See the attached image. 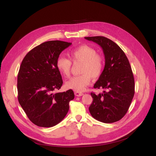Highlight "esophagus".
Masks as SVG:
<instances>
[{"instance_id": "34e87169", "label": "esophagus", "mask_w": 156, "mask_h": 156, "mask_svg": "<svg viewBox=\"0 0 156 156\" xmlns=\"http://www.w3.org/2000/svg\"><path fill=\"white\" fill-rule=\"evenodd\" d=\"M75 95L77 96H83V93L82 92H79V91H75Z\"/></svg>"}]
</instances>
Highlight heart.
Masks as SVG:
<instances>
[{"label":"heart","mask_w":156,"mask_h":156,"mask_svg":"<svg viewBox=\"0 0 156 156\" xmlns=\"http://www.w3.org/2000/svg\"><path fill=\"white\" fill-rule=\"evenodd\" d=\"M70 57L74 63H82L79 76L70 78L66 83V86L76 91H83L90 84L92 77L98 78L104 69V60L101 55L96 53L94 48L86 44L79 46L70 51ZM56 68L65 77L71 73L72 62L64 56H59L56 61Z\"/></svg>","instance_id":"1"}]
</instances>
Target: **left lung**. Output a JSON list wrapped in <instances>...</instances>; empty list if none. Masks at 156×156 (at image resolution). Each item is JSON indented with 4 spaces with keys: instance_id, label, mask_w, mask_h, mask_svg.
<instances>
[{
    "instance_id": "8db88e82",
    "label": "left lung",
    "mask_w": 156,
    "mask_h": 156,
    "mask_svg": "<svg viewBox=\"0 0 156 156\" xmlns=\"http://www.w3.org/2000/svg\"><path fill=\"white\" fill-rule=\"evenodd\" d=\"M103 49L105 64L94 89L106 91L96 95L91 93L93 102L89 107L95 119L104 123L121 120L127 113L135 94V80L127 56L116 43L103 36L86 37Z\"/></svg>"
}]
</instances>
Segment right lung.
Instances as JSON below:
<instances>
[{
	"label": "right lung",
	"mask_w": 156,
	"mask_h": 156,
	"mask_svg": "<svg viewBox=\"0 0 156 156\" xmlns=\"http://www.w3.org/2000/svg\"><path fill=\"white\" fill-rule=\"evenodd\" d=\"M72 43L61 41L43 42L23 58L18 74V99L30 121L40 127H53L60 122L74 98L72 90H60L63 80L56 61Z\"/></svg>",
	"instance_id": "obj_1"
}]
</instances>
